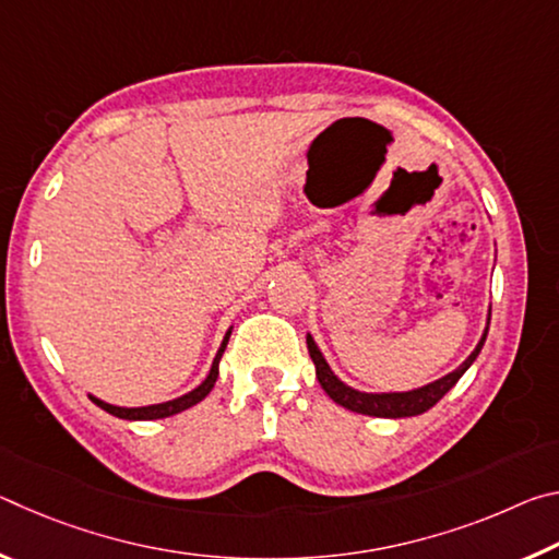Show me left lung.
I'll return each instance as SVG.
<instances>
[{"instance_id":"8db88e82","label":"left lung","mask_w":559,"mask_h":559,"mask_svg":"<svg viewBox=\"0 0 559 559\" xmlns=\"http://www.w3.org/2000/svg\"><path fill=\"white\" fill-rule=\"evenodd\" d=\"M488 323H490V318H488ZM486 335H488V325L484 330V335H480L476 349H473V353L463 359V365H459L456 370L449 372L447 377H441V380L424 384V386H419V390H412V392H382V394L359 392V390H353V386H347L343 380H337V374L330 370V365L325 362L323 353L318 349L313 335H308L306 343H308L310 359H313V365H316L318 382L335 404L345 406V409L357 412V414L382 416V419H402V416H416V414H424L427 409H431V406L437 404L441 396L461 380V374L473 365V359L478 357L480 347H484V343H486Z\"/></svg>"}]
</instances>
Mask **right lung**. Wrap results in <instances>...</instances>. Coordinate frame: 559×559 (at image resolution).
I'll return each instance as SVG.
<instances>
[{
	"instance_id": "right-lung-1",
	"label": "right lung",
	"mask_w": 559,
	"mask_h": 559,
	"mask_svg": "<svg viewBox=\"0 0 559 559\" xmlns=\"http://www.w3.org/2000/svg\"><path fill=\"white\" fill-rule=\"evenodd\" d=\"M229 335H231V328L226 330V335H224V340H222V347H219V353H216V357H214L212 370H210V374H206V380H204L200 386H194L192 392H187V394H182V396H177V400H169V402H163V404H150V406H116V404H108V402L98 400V396L88 394V396H91V402H93V404H98L100 409H106L108 414L118 416V419H130V421L165 419V416H173V414L185 412V409H189V406L200 404V402L204 400V396L212 392V386H214V382H216V377H219V359H222V355H224L226 343H229Z\"/></svg>"
}]
</instances>
